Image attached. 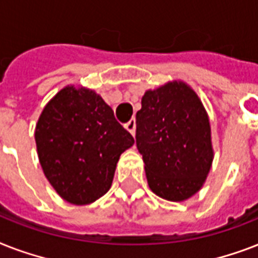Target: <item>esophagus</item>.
<instances>
[{
	"instance_id": "obj_1",
	"label": "esophagus",
	"mask_w": 258,
	"mask_h": 258,
	"mask_svg": "<svg viewBox=\"0 0 258 258\" xmlns=\"http://www.w3.org/2000/svg\"><path fill=\"white\" fill-rule=\"evenodd\" d=\"M125 128H127V131H128L131 135H135V128H137V121H135V119H131V120L125 124Z\"/></svg>"
}]
</instances>
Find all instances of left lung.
I'll use <instances>...</instances> for the list:
<instances>
[{
    "label": "left lung",
    "mask_w": 258,
    "mask_h": 258,
    "mask_svg": "<svg viewBox=\"0 0 258 258\" xmlns=\"http://www.w3.org/2000/svg\"><path fill=\"white\" fill-rule=\"evenodd\" d=\"M135 138L154 194L182 202L200 191L214 150L208 112L191 87L174 80L146 91Z\"/></svg>",
    "instance_id": "left-lung-1"
}]
</instances>
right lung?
<instances>
[{
    "instance_id": "1",
    "label": "right lung",
    "mask_w": 258,
    "mask_h": 258,
    "mask_svg": "<svg viewBox=\"0 0 258 258\" xmlns=\"http://www.w3.org/2000/svg\"><path fill=\"white\" fill-rule=\"evenodd\" d=\"M34 139L42 171L62 200L88 205L112 184L121 153L134 145L100 95L67 86L38 117Z\"/></svg>"
}]
</instances>
